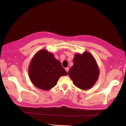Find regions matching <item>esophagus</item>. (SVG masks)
I'll return each instance as SVG.
<instances>
[{
  "label": "esophagus",
  "mask_w": 126,
  "mask_h": 126,
  "mask_svg": "<svg viewBox=\"0 0 126 126\" xmlns=\"http://www.w3.org/2000/svg\"><path fill=\"white\" fill-rule=\"evenodd\" d=\"M65 70H66V71L68 72V70H69V68H68V67L66 68H65Z\"/></svg>",
  "instance_id": "obj_1"
}]
</instances>
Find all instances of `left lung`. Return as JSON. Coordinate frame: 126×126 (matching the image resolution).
Returning <instances> with one entry per match:
<instances>
[{"mask_svg":"<svg viewBox=\"0 0 126 126\" xmlns=\"http://www.w3.org/2000/svg\"><path fill=\"white\" fill-rule=\"evenodd\" d=\"M73 63L68 75L74 85L82 90L91 88L99 76V69L94 56L86 51L82 54H76Z\"/></svg>","mask_w":126,"mask_h":126,"instance_id":"8db88e82","label":"left lung"}]
</instances>
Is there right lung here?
<instances>
[{"instance_id": "obj_1", "label": "right lung", "mask_w": 126, "mask_h": 126, "mask_svg": "<svg viewBox=\"0 0 126 126\" xmlns=\"http://www.w3.org/2000/svg\"><path fill=\"white\" fill-rule=\"evenodd\" d=\"M30 81L38 88L49 90L56 86L57 81L67 72L54 54L43 49L33 56L28 67Z\"/></svg>"}]
</instances>
